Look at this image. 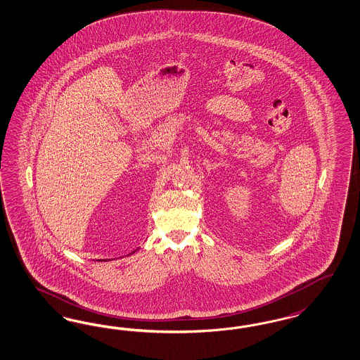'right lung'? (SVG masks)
<instances>
[{
    "mask_svg": "<svg viewBox=\"0 0 360 360\" xmlns=\"http://www.w3.org/2000/svg\"><path fill=\"white\" fill-rule=\"evenodd\" d=\"M132 253H135V250H134V252H132ZM132 253H131V255H132ZM101 261H107V259H101Z\"/></svg>",
    "mask_w": 360,
    "mask_h": 360,
    "instance_id": "1",
    "label": "right lung"
}]
</instances>
